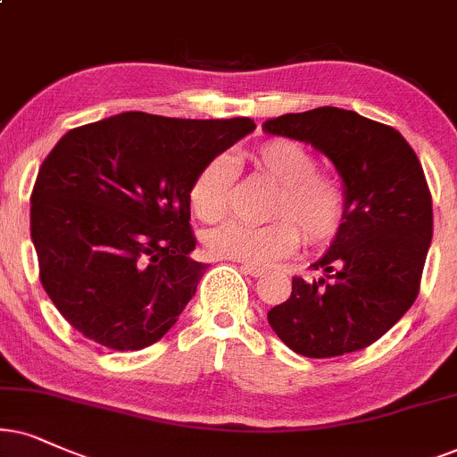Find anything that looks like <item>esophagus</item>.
Wrapping results in <instances>:
<instances>
[{"label": "esophagus", "instance_id": "esophagus-1", "mask_svg": "<svg viewBox=\"0 0 457 457\" xmlns=\"http://www.w3.org/2000/svg\"><path fill=\"white\" fill-rule=\"evenodd\" d=\"M240 270L245 271V274L253 276V278H259V276L265 274V270H263V268H257V265H246V263H242Z\"/></svg>", "mask_w": 457, "mask_h": 457}]
</instances>
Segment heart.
<instances>
[{
    "mask_svg": "<svg viewBox=\"0 0 457 457\" xmlns=\"http://www.w3.org/2000/svg\"><path fill=\"white\" fill-rule=\"evenodd\" d=\"M253 166L278 186L268 225L228 223L206 236V248L219 259H232L257 268L280 262L299 248L303 229L308 245L331 240L345 217V187L331 172L316 170V158L293 138H265L248 154ZM234 166L217 155L202 166L189 187L194 215L219 223L229 215L234 195Z\"/></svg>",
    "mask_w": 457,
    "mask_h": 457,
    "instance_id": "b5f03b06",
    "label": "heart"
}]
</instances>
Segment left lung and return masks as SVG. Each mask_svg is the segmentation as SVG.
<instances>
[{
	"label": "left lung",
	"instance_id": "obj_1",
	"mask_svg": "<svg viewBox=\"0 0 457 457\" xmlns=\"http://www.w3.org/2000/svg\"><path fill=\"white\" fill-rule=\"evenodd\" d=\"M263 130L312 143L333 162L345 187L342 228L312 265L322 276H295L291 297L268 312L270 327L308 358L367 348L420 293L432 195L418 155L392 126L339 107L271 118Z\"/></svg>",
	"mask_w": 457,
	"mask_h": 457
}]
</instances>
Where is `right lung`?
<instances>
[{
	"label": "right lung",
	"mask_w": 457,
	"mask_h": 457,
	"mask_svg": "<svg viewBox=\"0 0 457 457\" xmlns=\"http://www.w3.org/2000/svg\"><path fill=\"white\" fill-rule=\"evenodd\" d=\"M253 129L129 112L56 143L31 192V240L44 291L75 331L120 352L164 337L206 271L192 257L189 187Z\"/></svg>",
	"instance_id": "add662e5"
}]
</instances>
